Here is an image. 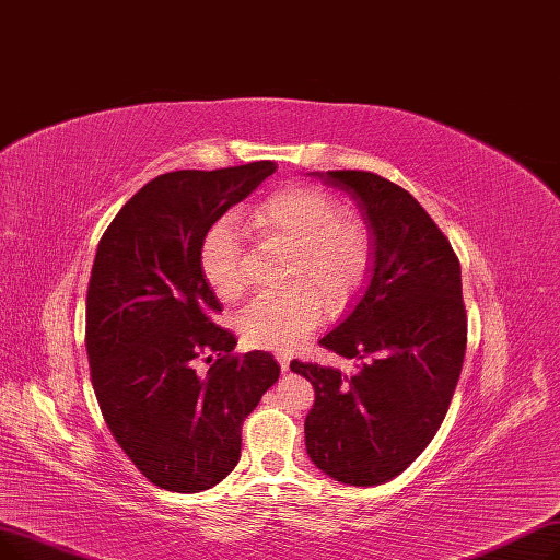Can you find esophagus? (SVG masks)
<instances>
[{
	"label": "esophagus",
	"mask_w": 560,
	"mask_h": 560,
	"mask_svg": "<svg viewBox=\"0 0 560 560\" xmlns=\"http://www.w3.org/2000/svg\"><path fill=\"white\" fill-rule=\"evenodd\" d=\"M276 360L280 364L282 371H289V362H291V355L289 353H276Z\"/></svg>",
	"instance_id": "esophagus-1"
}]
</instances>
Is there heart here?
Returning a JSON list of instances; mask_svg holds the SVG:
<instances>
[{
	"label": "heart",
	"mask_w": 560,
	"mask_h": 560,
	"mask_svg": "<svg viewBox=\"0 0 560 560\" xmlns=\"http://www.w3.org/2000/svg\"><path fill=\"white\" fill-rule=\"evenodd\" d=\"M246 223L266 248L291 253L280 296H261L238 314V332L259 349H294L322 322V312L349 314L374 278L376 238L349 217L343 200L318 186H289L246 211ZM200 271L221 301L250 289L246 253L230 219L211 223L198 248Z\"/></svg>",
	"instance_id": "1"
}]
</instances>
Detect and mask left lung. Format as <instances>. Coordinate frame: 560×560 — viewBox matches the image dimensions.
I'll return each instance as SVG.
<instances>
[{
	"instance_id": "left-lung-1",
	"label": "left lung",
	"mask_w": 560,
	"mask_h": 560,
	"mask_svg": "<svg viewBox=\"0 0 560 560\" xmlns=\"http://www.w3.org/2000/svg\"><path fill=\"white\" fill-rule=\"evenodd\" d=\"M322 177L353 196L376 238L364 299L318 341L362 369L349 378L294 360L291 371L314 387L305 417L312 463L346 486H381L429 446L456 392L467 346L460 261L398 184L366 171Z\"/></svg>"
}]
</instances>
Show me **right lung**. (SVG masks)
<instances>
[{"label":"right lung","instance_id":"1","mask_svg":"<svg viewBox=\"0 0 560 560\" xmlns=\"http://www.w3.org/2000/svg\"><path fill=\"white\" fill-rule=\"evenodd\" d=\"M273 171L253 162L159 175L100 238L86 296L93 389L127 458L171 492L223 481L242 456L244 419L280 376L271 353H232L198 261L205 230Z\"/></svg>","mask_w":560,"mask_h":560}]
</instances>
